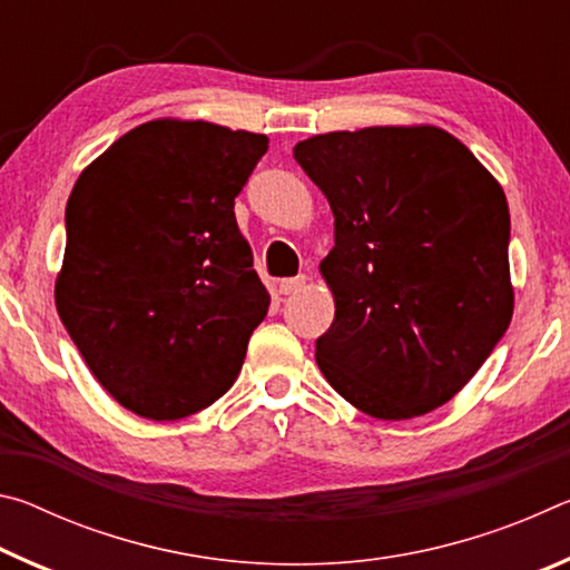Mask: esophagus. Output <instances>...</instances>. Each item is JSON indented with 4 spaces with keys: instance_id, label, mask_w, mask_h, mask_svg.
I'll use <instances>...</instances> for the list:
<instances>
[{
    "instance_id": "obj_1",
    "label": "esophagus",
    "mask_w": 570,
    "mask_h": 570,
    "mask_svg": "<svg viewBox=\"0 0 570 570\" xmlns=\"http://www.w3.org/2000/svg\"><path fill=\"white\" fill-rule=\"evenodd\" d=\"M304 284H306V276L282 278V284H278V292H282V294H296V292H302Z\"/></svg>"
}]
</instances>
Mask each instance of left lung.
<instances>
[{"mask_svg":"<svg viewBox=\"0 0 570 570\" xmlns=\"http://www.w3.org/2000/svg\"><path fill=\"white\" fill-rule=\"evenodd\" d=\"M330 200L320 264L334 322L316 340L326 382L377 420L450 402L513 320L505 193L438 125H374L296 142Z\"/></svg>","mask_w":570,"mask_h":570,"instance_id":"8db88e82","label":"left lung"}]
</instances>
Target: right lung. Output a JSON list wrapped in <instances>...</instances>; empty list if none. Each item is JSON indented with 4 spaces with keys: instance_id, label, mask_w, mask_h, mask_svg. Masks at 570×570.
Segmentation results:
<instances>
[{
    "instance_id": "right-lung-1",
    "label": "right lung",
    "mask_w": 570,
    "mask_h": 570,
    "mask_svg": "<svg viewBox=\"0 0 570 570\" xmlns=\"http://www.w3.org/2000/svg\"><path fill=\"white\" fill-rule=\"evenodd\" d=\"M266 148L258 132L160 118L125 132L77 178L55 304L125 410L180 420L236 382L272 296L234 198Z\"/></svg>"
}]
</instances>
